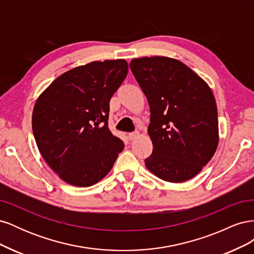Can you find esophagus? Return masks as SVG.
I'll use <instances>...</instances> for the list:
<instances>
[{
	"mask_svg": "<svg viewBox=\"0 0 254 254\" xmlns=\"http://www.w3.org/2000/svg\"><path fill=\"white\" fill-rule=\"evenodd\" d=\"M140 135V133L137 132V131H134V132H130V133H128V139L130 140V141H132V140H135L137 136Z\"/></svg>",
	"mask_w": 254,
	"mask_h": 254,
	"instance_id": "esophagus-1",
	"label": "esophagus"
}]
</instances>
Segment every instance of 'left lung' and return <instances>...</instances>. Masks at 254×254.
<instances>
[{
	"label": "left lung",
	"instance_id": "1",
	"mask_svg": "<svg viewBox=\"0 0 254 254\" xmlns=\"http://www.w3.org/2000/svg\"><path fill=\"white\" fill-rule=\"evenodd\" d=\"M129 66L150 109L147 131L153 149L146 167L164 181L191 179L218 145L217 107L210 87L173 58H137Z\"/></svg>",
	"mask_w": 254,
	"mask_h": 254
}]
</instances>
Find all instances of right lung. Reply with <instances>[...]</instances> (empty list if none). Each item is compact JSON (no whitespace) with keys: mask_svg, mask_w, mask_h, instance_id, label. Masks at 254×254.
<instances>
[{"mask_svg":"<svg viewBox=\"0 0 254 254\" xmlns=\"http://www.w3.org/2000/svg\"><path fill=\"white\" fill-rule=\"evenodd\" d=\"M127 73L124 59L93 61L60 75L37 99L32 124L38 149L71 186L102 180L124 148L108 119L110 98Z\"/></svg>","mask_w":254,"mask_h":254,"instance_id":"right-lung-1","label":"right lung"}]
</instances>
